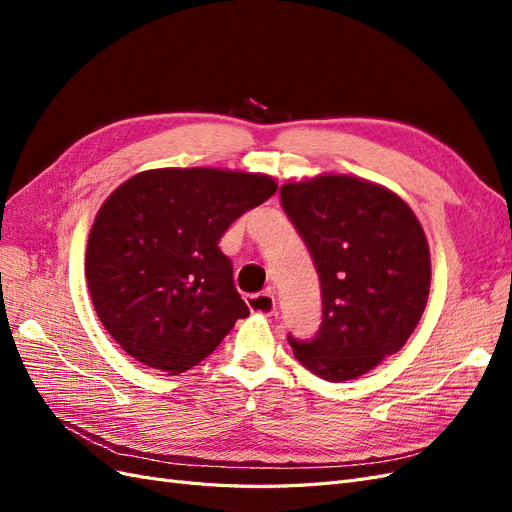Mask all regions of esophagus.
<instances>
[{"label": "esophagus", "mask_w": 512, "mask_h": 512, "mask_svg": "<svg viewBox=\"0 0 512 512\" xmlns=\"http://www.w3.org/2000/svg\"><path fill=\"white\" fill-rule=\"evenodd\" d=\"M247 307L252 309L256 314H265V316H273L275 314V297L271 292H262V294H247L245 297Z\"/></svg>", "instance_id": "1"}]
</instances>
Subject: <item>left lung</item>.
<instances>
[{
  "label": "left lung",
  "instance_id": "8db88e82",
  "mask_svg": "<svg viewBox=\"0 0 512 512\" xmlns=\"http://www.w3.org/2000/svg\"><path fill=\"white\" fill-rule=\"evenodd\" d=\"M320 280L312 339L288 335L297 361L329 382L359 378L408 342L429 297L425 232L397 194L346 175L280 190Z\"/></svg>",
  "mask_w": 512,
  "mask_h": 512
}]
</instances>
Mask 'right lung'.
I'll use <instances>...</instances> for the list:
<instances>
[{"instance_id":"add662e5","label":"right lung","mask_w":512,"mask_h":512,"mask_svg":"<svg viewBox=\"0 0 512 512\" xmlns=\"http://www.w3.org/2000/svg\"><path fill=\"white\" fill-rule=\"evenodd\" d=\"M277 190L267 175L160 168L106 198L85 275L104 329L136 361L177 376L220 346L250 309L220 239Z\"/></svg>"}]
</instances>
